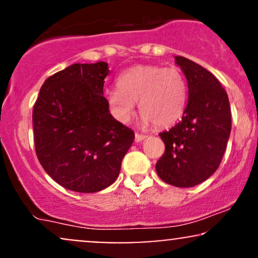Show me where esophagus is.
Instances as JSON below:
<instances>
[{"label":"esophagus","mask_w":258,"mask_h":258,"mask_svg":"<svg viewBox=\"0 0 258 258\" xmlns=\"http://www.w3.org/2000/svg\"><path fill=\"white\" fill-rule=\"evenodd\" d=\"M146 138H147V136H144V135H139V133H136L135 135L136 142H142V141H144Z\"/></svg>","instance_id":"obj_1"}]
</instances>
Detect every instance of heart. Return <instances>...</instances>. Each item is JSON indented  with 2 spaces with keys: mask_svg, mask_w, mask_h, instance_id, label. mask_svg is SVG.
Returning <instances> with one entry per match:
<instances>
[{
  "mask_svg": "<svg viewBox=\"0 0 258 258\" xmlns=\"http://www.w3.org/2000/svg\"><path fill=\"white\" fill-rule=\"evenodd\" d=\"M119 87L106 93L112 115L127 123L135 114L136 102L143 125H172L182 116L188 99V86L177 68L136 65L117 79Z\"/></svg>",
  "mask_w": 258,
  "mask_h": 258,
  "instance_id": "1",
  "label": "heart"
}]
</instances>
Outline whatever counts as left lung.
<instances>
[{
    "instance_id": "left-lung-1",
    "label": "left lung",
    "mask_w": 258,
    "mask_h": 258,
    "mask_svg": "<svg viewBox=\"0 0 258 258\" xmlns=\"http://www.w3.org/2000/svg\"><path fill=\"white\" fill-rule=\"evenodd\" d=\"M188 82L182 120L160 133L165 153L156 173L167 184L189 188L203 183L220 166L232 131L227 92L209 70L184 57H174Z\"/></svg>"
}]
</instances>
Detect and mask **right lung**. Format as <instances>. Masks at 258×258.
I'll return each mask as SVG.
<instances>
[{"label":"right lung","instance_id":"right-lung-1","mask_svg":"<svg viewBox=\"0 0 258 258\" xmlns=\"http://www.w3.org/2000/svg\"><path fill=\"white\" fill-rule=\"evenodd\" d=\"M108 63L73 64L44 81L32 111L38 161L58 184L79 193L108 188L135 132L112 117L103 93Z\"/></svg>","mask_w":258,"mask_h":258}]
</instances>
